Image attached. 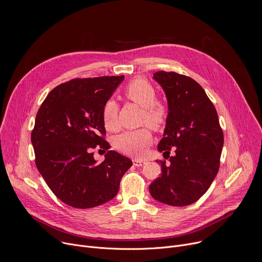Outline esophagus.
Returning a JSON list of instances; mask_svg holds the SVG:
<instances>
[{
	"mask_svg": "<svg viewBox=\"0 0 262 262\" xmlns=\"http://www.w3.org/2000/svg\"><path fill=\"white\" fill-rule=\"evenodd\" d=\"M133 163H134V165L135 166H142V165H144L146 162L145 161H143V160H140V159H134L133 160Z\"/></svg>",
	"mask_w": 262,
	"mask_h": 262,
	"instance_id": "1",
	"label": "esophagus"
}]
</instances>
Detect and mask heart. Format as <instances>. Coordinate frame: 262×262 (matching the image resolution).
<instances>
[{
  "label": "heart",
  "instance_id": "b5f03b06",
  "mask_svg": "<svg viewBox=\"0 0 262 262\" xmlns=\"http://www.w3.org/2000/svg\"><path fill=\"white\" fill-rule=\"evenodd\" d=\"M125 99L142 107L141 124H147L155 130H161L167 123L169 108L164 101L157 99V90L145 78L132 80L123 91ZM102 121L106 129L118 128V105L108 99L102 108ZM152 141V134L147 127L124 132L115 139V147L124 155L142 157Z\"/></svg>",
  "mask_w": 262,
  "mask_h": 262
}]
</instances>
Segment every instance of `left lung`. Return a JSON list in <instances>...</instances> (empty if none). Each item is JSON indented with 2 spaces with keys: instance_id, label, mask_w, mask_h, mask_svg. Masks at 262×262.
Here are the masks:
<instances>
[{
  "instance_id": "1",
  "label": "left lung",
  "mask_w": 262,
  "mask_h": 262,
  "mask_svg": "<svg viewBox=\"0 0 262 262\" xmlns=\"http://www.w3.org/2000/svg\"><path fill=\"white\" fill-rule=\"evenodd\" d=\"M154 79L168 102L167 123L158 150L169 162L157 161L162 173L150 184L149 192L161 203L187 206L205 194L219 172L223 129L215 107L194 79L165 71L156 72ZM171 148L173 157L169 156Z\"/></svg>"
}]
</instances>
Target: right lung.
<instances>
[{"label": "right lung", "instance_id": "add662e5", "mask_svg": "<svg viewBox=\"0 0 262 262\" xmlns=\"http://www.w3.org/2000/svg\"><path fill=\"white\" fill-rule=\"evenodd\" d=\"M124 76L75 78L54 88L35 118L31 142L36 167L64 204L86 209L116 196L132 160L109 150L97 163L95 148L110 149L102 108Z\"/></svg>", "mask_w": 262, "mask_h": 262}]
</instances>
